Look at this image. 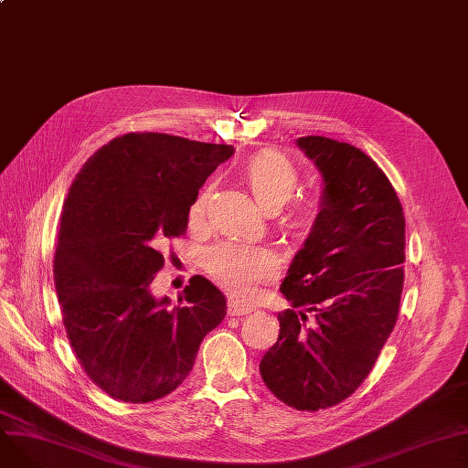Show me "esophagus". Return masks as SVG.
Segmentation results:
<instances>
[{
    "label": "esophagus",
    "instance_id": "esophagus-1",
    "mask_svg": "<svg viewBox=\"0 0 468 468\" xmlns=\"http://www.w3.org/2000/svg\"><path fill=\"white\" fill-rule=\"evenodd\" d=\"M250 313V307H244V305H239L237 302H229L228 305V314L229 316H244Z\"/></svg>",
    "mask_w": 468,
    "mask_h": 468
}]
</instances>
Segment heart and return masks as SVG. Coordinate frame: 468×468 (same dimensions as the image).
Returning <instances> with one entry per match:
<instances>
[{"label": "heart", "mask_w": 468, "mask_h": 468, "mask_svg": "<svg viewBox=\"0 0 468 468\" xmlns=\"http://www.w3.org/2000/svg\"><path fill=\"white\" fill-rule=\"evenodd\" d=\"M242 176L252 189L256 201L265 210H279L298 187V170L290 159L277 152H261L242 166ZM207 205V191L193 201L189 218L201 219ZM316 214V205H305L300 214V224H309ZM207 273L224 288L231 298L250 302L256 298L258 286L275 277L277 258L263 247H252L237 240L219 242L205 252Z\"/></svg>", "instance_id": "b5f03b06"}]
</instances>
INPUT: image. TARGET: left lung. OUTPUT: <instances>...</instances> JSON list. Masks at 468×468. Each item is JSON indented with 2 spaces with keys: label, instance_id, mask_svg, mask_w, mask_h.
<instances>
[{
  "label": "left lung",
  "instance_id": "left-lung-1",
  "mask_svg": "<svg viewBox=\"0 0 468 468\" xmlns=\"http://www.w3.org/2000/svg\"><path fill=\"white\" fill-rule=\"evenodd\" d=\"M296 144L321 172V205L281 284L290 309L260 374L284 404L316 411L353 395L395 328L406 221L395 187L358 147L324 136Z\"/></svg>",
  "mask_w": 468,
  "mask_h": 468
}]
</instances>
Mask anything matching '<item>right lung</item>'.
<instances>
[{
	"label": "right lung",
	"instance_id": "1",
	"mask_svg": "<svg viewBox=\"0 0 468 468\" xmlns=\"http://www.w3.org/2000/svg\"><path fill=\"white\" fill-rule=\"evenodd\" d=\"M233 145L159 133L113 138L87 159L60 214L55 288L69 346L110 397L144 404L191 372L203 337L226 316V296L197 275L180 305L152 292L166 239Z\"/></svg>",
	"mask_w": 468,
	"mask_h": 468
}]
</instances>
